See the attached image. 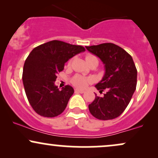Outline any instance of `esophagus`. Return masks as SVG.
<instances>
[{
    "instance_id": "esophagus-1",
    "label": "esophagus",
    "mask_w": 158,
    "mask_h": 158,
    "mask_svg": "<svg viewBox=\"0 0 158 158\" xmlns=\"http://www.w3.org/2000/svg\"><path fill=\"white\" fill-rule=\"evenodd\" d=\"M76 93H80V94H84L85 90H80V89H75Z\"/></svg>"
}]
</instances>
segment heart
I'll return each mask as SVG.
<instances>
[{
  "instance_id": "obj_1",
  "label": "heart",
  "mask_w": 158,
  "mask_h": 158,
  "mask_svg": "<svg viewBox=\"0 0 158 158\" xmlns=\"http://www.w3.org/2000/svg\"><path fill=\"white\" fill-rule=\"evenodd\" d=\"M95 56L93 55H87L86 56V61H88L89 59L94 58ZM91 81V79L90 78H87L85 77H82L81 75H76L73 79H72V83L75 85V86L78 87V88H85L87 86L88 83H89Z\"/></svg>"
}]
</instances>
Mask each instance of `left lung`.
I'll list each match as a JSON object with an SVG mask.
<instances>
[{
    "mask_svg": "<svg viewBox=\"0 0 158 158\" xmlns=\"http://www.w3.org/2000/svg\"><path fill=\"white\" fill-rule=\"evenodd\" d=\"M105 64V74L95 87L106 90L88 106L90 114L102 120L119 117L129 104L137 86V71L133 59L126 50L112 43L85 47Z\"/></svg>",
    "mask_w": 158,
    "mask_h": 158,
    "instance_id": "obj_1",
    "label": "left lung"
}]
</instances>
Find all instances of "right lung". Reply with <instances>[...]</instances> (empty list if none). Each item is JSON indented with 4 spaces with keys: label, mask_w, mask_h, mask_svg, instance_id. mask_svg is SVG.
<instances>
[{
    "label": "right lung",
    "mask_w": 158,
    "mask_h": 158,
    "mask_svg": "<svg viewBox=\"0 0 158 158\" xmlns=\"http://www.w3.org/2000/svg\"><path fill=\"white\" fill-rule=\"evenodd\" d=\"M85 50L82 46L53 40L36 47L29 54L22 79L29 102L38 114L55 117L64 111L74 90L70 85L59 90L55 85L56 75L69 59Z\"/></svg>",
    "instance_id": "obj_1"
}]
</instances>
